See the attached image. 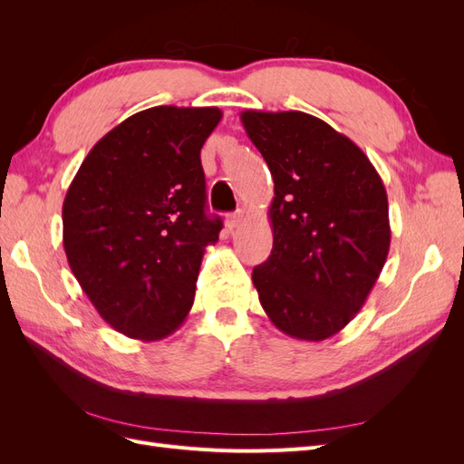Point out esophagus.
Here are the masks:
<instances>
[{
    "label": "esophagus",
    "instance_id": "34e87169",
    "mask_svg": "<svg viewBox=\"0 0 464 464\" xmlns=\"http://www.w3.org/2000/svg\"><path fill=\"white\" fill-rule=\"evenodd\" d=\"M244 218H246L244 210H236V213L227 215V227H228L230 230H234L236 227H240V224L244 222Z\"/></svg>",
    "mask_w": 464,
    "mask_h": 464
}]
</instances>
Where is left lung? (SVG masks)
Masks as SVG:
<instances>
[{"mask_svg":"<svg viewBox=\"0 0 464 464\" xmlns=\"http://www.w3.org/2000/svg\"><path fill=\"white\" fill-rule=\"evenodd\" d=\"M269 166L273 249L251 278L283 333L325 341L366 302L391 244L382 178L358 145L304 111H242Z\"/></svg>","mask_w":464,"mask_h":464,"instance_id":"obj_1","label":"left lung"}]
</instances>
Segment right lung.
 <instances>
[{"instance_id":"1","label":"right lung","mask_w":464,"mask_h":464,"mask_svg":"<svg viewBox=\"0 0 464 464\" xmlns=\"http://www.w3.org/2000/svg\"><path fill=\"white\" fill-rule=\"evenodd\" d=\"M218 108L154 106L123 120L82 160L63 201L69 266L96 312L121 334L159 341L188 317L205 247L201 149Z\"/></svg>"}]
</instances>
